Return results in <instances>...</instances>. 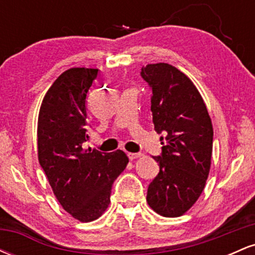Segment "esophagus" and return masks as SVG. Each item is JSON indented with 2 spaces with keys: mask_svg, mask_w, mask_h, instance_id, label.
<instances>
[{
  "mask_svg": "<svg viewBox=\"0 0 255 255\" xmlns=\"http://www.w3.org/2000/svg\"><path fill=\"white\" fill-rule=\"evenodd\" d=\"M139 157H141V153H131V152L128 153V158H129L130 160L136 159V158H139Z\"/></svg>",
  "mask_w": 255,
  "mask_h": 255,
  "instance_id": "esophagus-1",
  "label": "esophagus"
}]
</instances>
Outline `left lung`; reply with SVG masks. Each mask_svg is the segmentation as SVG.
Segmentation results:
<instances>
[{
  "label": "left lung",
  "instance_id": "obj_1",
  "mask_svg": "<svg viewBox=\"0 0 255 255\" xmlns=\"http://www.w3.org/2000/svg\"><path fill=\"white\" fill-rule=\"evenodd\" d=\"M140 75L151 89L154 130L163 133L159 172L146 200L164 217H178L194 205L211 166L213 129L200 93L191 79L168 63L147 64Z\"/></svg>",
  "mask_w": 255,
  "mask_h": 255
}]
</instances>
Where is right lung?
Listing matches in <instances>:
<instances>
[{
    "label": "right lung",
    "instance_id": "1",
    "mask_svg": "<svg viewBox=\"0 0 255 255\" xmlns=\"http://www.w3.org/2000/svg\"><path fill=\"white\" fill-rule=\"evenodd\" d=\"M98 69L71 68L44 96L38 115V159L55 197L80 222L95 221L110 203L114 181L128 157L118 150L84 151L87 134L86 97Z\"/></svg>",
    "mask_w": 255,
    "mask_h": 255
}]
</instances>
